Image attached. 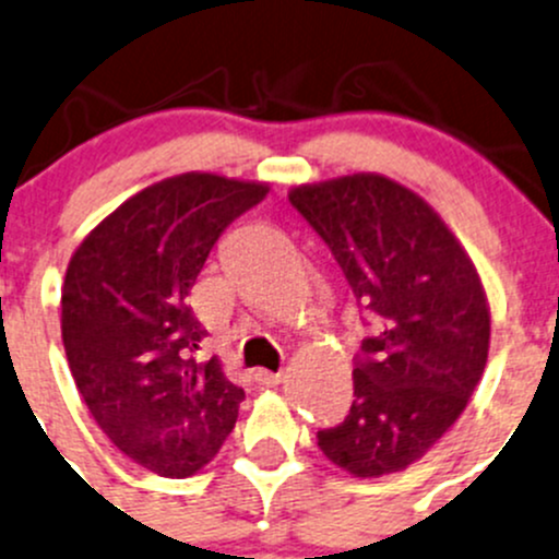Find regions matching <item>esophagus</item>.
<instances>
[{
	"label": "esophagus",
	"mask_w": 559,
	"mask_h": 559,
	"mask_svg": "<svg viewBox=\"0 0 559 559\" xmlns=\"http://www.w3.org/2000/svg\"><path fill=\"white\" fill-rule=\"evenodd\" d=\"M254 380L264 388H273V385H278L281 380H284V372H267V369H257Z\"/></svg>",
	"instance_id": "obj_1"
}]
</instances>
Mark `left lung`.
<instances>
[{
    "label": "left lung",
    "mask_w": 559,
    "mask_h": 559,
    "mask_svg": "<svg viewBox=\"0 0 559 559\" xmlns=\"http://www.w3.org/2000/svg\"><path fill=\"white\" fill-rule=\"evenodd\" d=\"M289 203L343 270L369 334L354 358V404L319 448L354 477L407 468L461 418L490 348L474 262L437 211L380 174L302 185Z\"/></svg>",
    "instance_id": "1"
}]
</instances>
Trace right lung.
I'll use <instances>...</instances> for the list:
<instances>
[{
	"label": "right lung",
	"instance_id": "1",
	"mask_svg": "<svg viewBox=\"0 0 559 559\" xmlns=\"http://www.w3.org/2000/svg\"><path fill=\"white\" fill-rule=\"evenodd\" d=\"M267 185L181 174L128 198L67 267L61 334L93 420L139 466L190 477L238 420L243 388L219 358L198 361L205 329L190 297L219 235Z\"/></svg>",
	"mask_w": 559,
	"mask_h": 559
}]
</instances>
